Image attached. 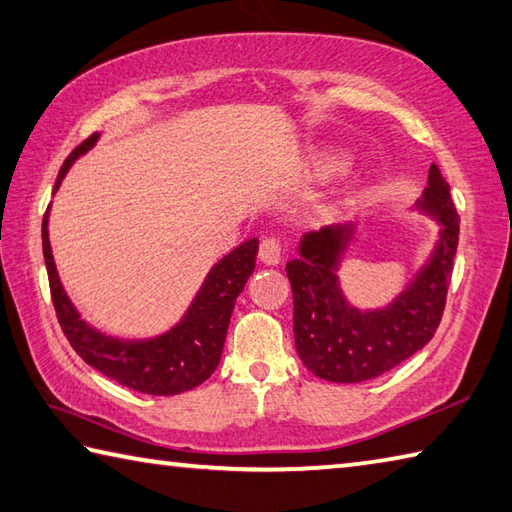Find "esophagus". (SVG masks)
I'll return each mask as SVG.
<instances>
[{"label": "esophagus", "instance_id": "34e87169", "mask_svg": "<svg viewBox=\"0 0 512 512\" xmlns=\"http://www.w3.org/2000/svg\"><path fill=\"white\" fill-rule=\"evenodd\" d=\"M259 259L264 264H280L282 259V239L280 237H264L262 244H259Z\"/></svg>", "mask_w": 512, "mask_h": 512}]
</instances>
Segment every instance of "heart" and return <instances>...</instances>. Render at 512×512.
Returning a JSON list of instances; mask_svg holds the SVG:
<instances>
[{"mask_svg":"<svg viewBox=\"0 0 512 512\" xmlns=\"http://www.w3.org/2000/svg\"><path fill=\"white\" fill-rule=\"evenodd\" d=\"M347 165V154L342 152H322L318 156V172L324 176H333L345 170Z\"/></svg>","mask_w":512,"mask_h":512,"instance_id":"heart-1","label":"heart"}]
</instances>
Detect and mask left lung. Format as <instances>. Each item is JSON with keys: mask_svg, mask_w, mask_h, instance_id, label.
Returning <instances> with one entry per match:
<instances>
[{"mask_svg": "<svg viewBox=\"0 0 512 512\" xmlns=\"http://www.w3.org/2000/svg\"><path fill=\"white\" fill-rule=\"evenodd\" d=\"M418 206L441 221V241L414 284L383 311L360 313L345 302L336 266L351 228L309 232L300 257L286 264L293 288V333L304 367L331 383H362L401 365L439 329L459 244V215L439 165Z\"/></svg>", "mask_w": 512, "mask_h": 512, "instance_id": "8db88e82", "label": "left lung"}]
</instances>
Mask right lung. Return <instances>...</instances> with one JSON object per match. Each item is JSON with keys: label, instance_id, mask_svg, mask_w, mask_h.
Masks as SVG:
<instances>
[{"label": "right lung", "instance_id": "1", "mask_svg": "<svg viewBox=\"0 0 512 512\" xmlns=\"http://www.w3.org/2000/svg\"><path fill=\"white\" fill-rule=\"evenodd\" d=\"M96 141L98 134H91L87 141H82L67 156L53 190L60 188V181L67 174L69 165L80 154H85L89 147H94ZM46 224H49V210L42 219V250L55 315H58L62 333L67 336L69 345L76 349L87 365L120 385L152 396H174L188 392V389H194L212 376V371L217 369L221 360V351H224L235 300L244 291L250 273L255 271V255L259 246L257 239L244 241L212 268L199 295L194 297L190 311L185 313V318L174 329L152 340L127 342L102 336L96 329H91L85 320H80L78 311L73 309L67 293H64L58 271H55Z\"/></svg>", "mask_w": 512, "mask_h": 512}]
</instances>
